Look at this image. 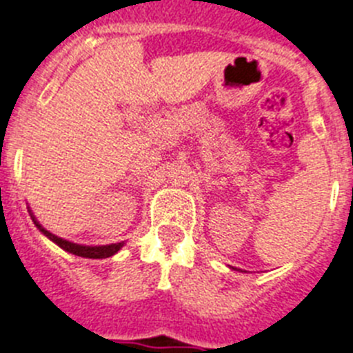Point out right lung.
Instances as JSON below:
<instances>
[{
	"instance_id": "right-lung-1",
	"label": "right lung",
	"mask_w": 353,
	"mask_h": 353,
	"mask_svg": "<svg viewBox=\"0 0 353 353\" xmlns=\"http://www.w3.org/2000/svg\"><path fill=\"white\" fill-rule=\"evenodd\" d=\"M33 222H35L37 228L41 229V231L48 236L49 240H53L58 247H62L63 250H67V252L74 254V256H79V257H88V259H103V257L113 256V254L117 252V250L122 247V243L104 245V247H83V245L70 243V241L62 240V238H58V236H54V234H51L49 231H46V229L42 228L41 223L37 222L35 219H33Z\"/></svg>"
}]
</instances>
